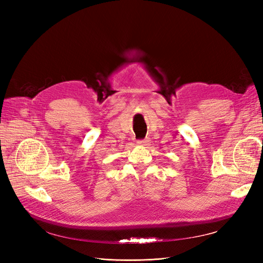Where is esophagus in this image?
Instances as JSON below:
<instances>
[{
    "instance_id": "obj_1",
    "label": "esophagus",
    "mask_w": 263,
    "mask_h": 263,
    "mask_svg": "<svg viewBox=\"0 0 263 263\" xmlns=\"http://www.w3.org/2000/svg\"><path fill=\"white\" fill-rule=\"evenodd\" d=\"M148 141H149V140H147V139H144V140H138V141H137V144H138L139 146H146V145L148 144Z\"/></svg>"
}]
</instances>
